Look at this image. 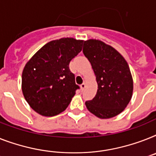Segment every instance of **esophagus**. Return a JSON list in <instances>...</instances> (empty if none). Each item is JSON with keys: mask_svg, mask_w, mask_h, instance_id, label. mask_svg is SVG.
Returning a JSON list of instances; mask_svg holds the SVG:
<instances>
[{"mask_svg": "<svg viewBox=\"0 0 156 156\" xmlns=\"http://www.w3.org/2000/svg\"><path fill=\"white\" fill-rule=\"evenodd\" d=\"M85 87H86L85 83H83L82 84H80V87H81V90H82V91H83V89L85 88Z\"/></svg>", "mask_w": 156, "mask_h": 156, "instance_id": "34e87169", "label": "esophagus"}]
</instances>
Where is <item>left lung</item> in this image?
<instances>
[{"label":"left lung","mask_w":156,"mask_h":156,"mask_svg":"<svg viewBox=\"0 0 156 156\" xmlns=\"http://www.w3.org/2000/svg\"><path fill=\"white\" fill-rule=\"evenodd\" d=\"M83 52L91 63L98 89L85 105L90 112L100 119L119 115L132 99L133 80L125 59L112 46L98 40L83 43Z\"/></svg>","instance_id":"obj_1"}]
</instances>
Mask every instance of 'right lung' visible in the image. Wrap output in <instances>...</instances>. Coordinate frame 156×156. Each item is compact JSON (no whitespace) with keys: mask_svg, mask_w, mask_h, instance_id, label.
Returning a JSON list of instances; mask_svg holds the SVG:
<instances>
[{"mask_svg":"<svg viewBox=\"0 0 156 156\" xmlns=\"http://www.w3.org/2000/svg\"><path fill=\"white\" fill-rule=\"evenodd\" d=\"M83 43L74 38L50 41L25 64L23 95L40 115L54 116L64 112L80 88L69 69V63L81 52Z\"/></svg>","mask_w":156,"mask_h":156,"instance_id":"1","label":"right lung"}]
</instances>
